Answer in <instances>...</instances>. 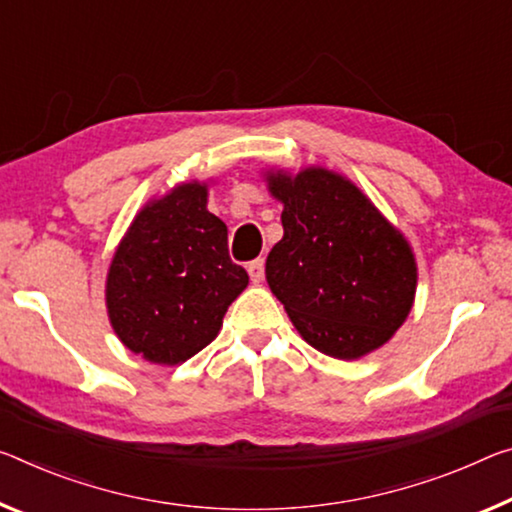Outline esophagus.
Returning <instances> with one entry per match:
<instances>
[{
  "instance_id": "esophagus-1",
  "label": "esophagus",
  "mask_w": 512,
  "mask_h": 512,
  "mask_svg": "<svg viewBox=\"0 0 512 512\" xmlns=\"http://www.w3.org/2000/svg\"><path fill=\"white\" fill-rule=\"evenodd\" d=\"M246 269H248L250 280L262 282V278H264V259H253V262H250Z\"/></svg>"
}]
</instances>
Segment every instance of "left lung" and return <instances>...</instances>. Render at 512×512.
Listing matches in <instances>:
<instances>
[{
  "instance_id": "8db88e82",
  "label": "left lung",
  "mask_w": 512,
  "mask_h": 512,
  "mask_svg": "<svg viewBox=\"0 0 512 512\" xmlns=\"http://www.w3.org/2000/svg\"><path fill=\"white\" fill-rule=\"evenodd\" d=\"M285 234L266 282L300 337L337 360H358L408 319L417 262L403 234L346 177L328 168L266 173Z\"/></svg>"
}]
</instances>
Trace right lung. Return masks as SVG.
Masks as SVG:
<instances>
[{"mask_svg":"<svg viewBox=\"0 0 512 512\" xmlns=\"http://www.w3.org/2000/svg\"><path fill=\"white\" fill-rule=\"evenodd\" d=\"M248 273L227 253V227L207 209V184L175 186L129 225L107 275L120 342L154 364H180L212 344Z\"/></svg>","mask_w":512,"mask_h":512,"instance_id":"add662e5","label":"right lung"}]
</instances>
